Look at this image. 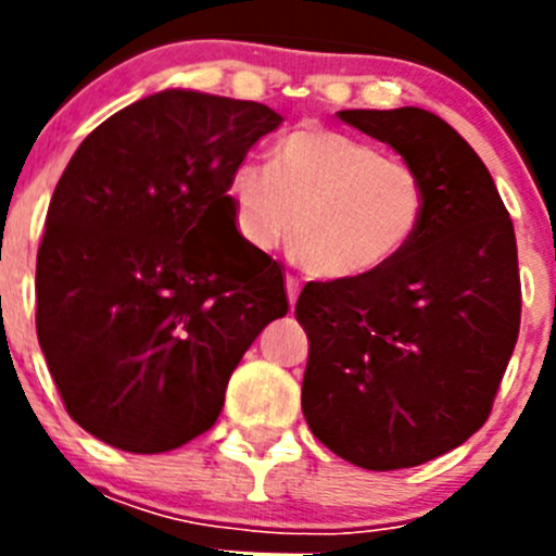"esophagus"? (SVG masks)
I'll use <instances>...</instances> for the list:
<instances>
[{
  "label": "esophagus",
  "instance_id": "esophagus-1",
  "mask_svg": "<svg viewBox=\"0 0 556 556\" xmlns=\"http://www.w3.org/2000/svg\"><path fill=\"white\" fill-rule=\"evenodd\" d=\"M298 294H301V283H298V278H294V275H287V298H289V306H294V301H298Z\"/></svg>",
  "mask_w": 556,
  "mask_h": 556
}]
</instances>
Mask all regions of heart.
<instances>
[{"mask_svg": "<svg viewBox=\"0 0 556 556\" xmlns=\"http://www.w3.org/2000/svg\"><path fill=\"white\" fill-rule=\"evenodd\" d=\"M228 200L242 242L273 250L292 230L294 258L323 281H358L395 264L429 208L417 166L314 125L275 141L267 169L236 166Z\"/></svg>", "mask_w": 556, "mask_h": 556, "instance_id": "heart-1", "label": "heart"}]
</instances>
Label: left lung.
Instances as JSON below:
<instances>
[{
    "instance_id": "1",
    "label": "left lung",
    "mask_w": 556,
    "mask_h": 556,
    "mask_svg": "<svg viewBox=\"0 0 556 556\" xmlns=\"http://www.w3.org/2000/svg\"><path fill=\"white\" fill-rule=\"evenodd\" d=\"M337 116L417 166L429 208L387 269L303 287V415L358 468H415L465 443L493 409L520 328L515 228L488 166L448 122L424 108Z\"/></svg>"
}]
</instances>
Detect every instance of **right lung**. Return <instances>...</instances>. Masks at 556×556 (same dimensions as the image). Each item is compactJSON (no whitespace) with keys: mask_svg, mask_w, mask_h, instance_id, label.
<instances>
[{"mask_svg":"<svg viewBox=\"0 0 556 556\" xmlns=\"http://www.w3.org/2000/svg\"><path fill=\"white\" fill-rule=\"evenodd\" d=\"M262 102L166 88L86 136L36 262L38 345L102 443L164 454L217 424L230 372L289 308L233 228L228 178L281 125Z\"/></svg>","mask_w":556,"mask_h":556,"instance_id":"add662e5","label":"right lung"}]
</instances>
